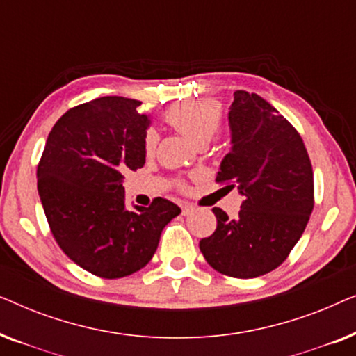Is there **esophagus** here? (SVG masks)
<instances>
[{
  "label": "esophagus",
  "mask_w": 356,
  "mask_h": 356,
  "mask_svg": "<svg viewBox=\"0 0 356 356\" xmlns=\"http://www.w3.org/2000/svg\"><path fill=\"white\" fill-rule=\"evenodd\" d=\"M193 211H194V207L189 206V204H183V206H181V213H183V216H189V213H191Z\"/></svg>",
  "instance_id": "esophagus-1"
}]
</instances>
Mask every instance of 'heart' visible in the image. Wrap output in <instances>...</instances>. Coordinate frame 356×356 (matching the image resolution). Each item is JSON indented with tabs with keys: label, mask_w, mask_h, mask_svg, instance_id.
I'll list each match as a JSON object with an SVG mask.
<instances>
[{
	"label": "heart",
	"mask_w": 356,
	"mask_h": 356,
	"mask_svg": "<svg viewBox=\"0 0 356 356\" xmlns=\"http://www.w3.org/2000/svg\"><path fill=\"white\" fill-rule=\"evenodd\" d=\"M222 108L216 102L188 100L173 105L163 113L165 123L181 133L193 144L206 145L222 124ZM159 136L155 129L147 128L143 136V149L145 155H152Z\"/></svg>",
	"instance_id": "1"
}]
</instances>
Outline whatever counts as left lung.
Listing matches in <instances>:
<instances>
[{
    "label": "left lung",
    "mask_w": 356,
    "mask_h": 356,
    "mask_svg": "<svg viewBox=\"0 0 356 356\" xmlns=\"http://www.w3.org/2000/svg\"><path fill=\"white\" fill-rule=\"evenodd\" d=\"M233 95V147L216 181L236 186L245 201L236 218L212 209L217 228L199 248L220 274L252 279L277 269L303 235L314 207V179L303 139L290 121L259 95Z\"/></svg>",
    "instance_id": "left-lung-1"
}]
</instances>
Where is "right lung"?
Wrapping results in <instances>:
<instances>
[{
    "label": "right lung",
    "mask_w": 356,
    "mask_h": 356,
    "mask_svg": "<svg viewBox=\"0 0 356 356\" xmlns=\"http://www.w3.org/2000/svg\"><path fill=\"white\" fill-rule=\"evenodd\" d=\"M139 100L100 97L67 110L48 134L37 188L53 238L102 279L134 274L152 259L163 227L181 209L163 197L126 207V170L143 168L149 118Z\"/></svg>",
    "instance_id": "obj_1"
}]
</instances>
